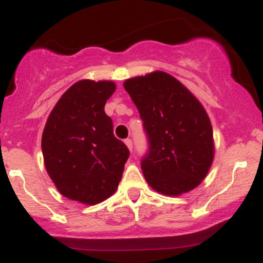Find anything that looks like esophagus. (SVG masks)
Instances as JSON below:
<instances>
[{"label":"esophagus","mask_w":263,"mask_h":263,"mask_svg":"<svg viewBox=\"0 0 263 263\" xmlns=\"http://www.w3.org/2000/svg\"><path fill=\"white\" fill-rule=\"evenodd\" d=\"M125 145L127 146V148H129L130 152H132V150H133V142H132V139H130V138H126V139H125Z\"/></svg>","instance_id":"esophagus-1"}]
</instances>
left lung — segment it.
Returning <instances> with one entry per match:
<instances>
[{
    "label": "left lung",
    "mask_w": 263,
    "mask_h": 263,
    "mask_svg": "<svg viewBox=\"0 0 263 263\" xmlns=\"http://www.w3.org/2000/svg\"><path fill=\"white\" fill-rule=\"evenodd\" d=\"M124 87L148 139V153L141 162L148 185L167 196L196 188L215 155L212 125L200 101L162 71L127 79Z\"/></svg>",
    "instance_id": "left-lung-1"
}]
</instances>
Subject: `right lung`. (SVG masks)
<instances>
[{"label":"right lung","mask_w":263,"mask_h":263,"mask_svg":"<svg viewBox=\"0 0 263 263\" xmlns=\"http://www.w3.org/2000/svg\"><path fill=\"white\" fill-rule=\"evenodd\" d=\"M113 81L80 80L53 106L42 134V153L51 180L63 196L95 205L115 194L129 150L113 134L104 106Z\"/></svg>","instance_id":"right-lung-1"}]
</instances>
